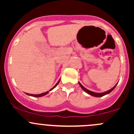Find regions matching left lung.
<instances>
[{"instance_id": "left-lung-1", "label": "left lung", "mask_w": 134, "mask_h": 134, "mask_svg": "<svg viewBox=\"0 0 134 134\" xmlns=\"http://www.w3.org/2000/svg\"><path fill=\"white\" fill-rule=\"evenodd\" d=\"M79 84L80 86L81 87V88H82V90L86 92V93H87V94H90L91 96H94V97H101V96H104V95H106V94H109L110 93H111V92L112 91H113V90H114V89L115 88V87H116V86L117 85L118 83H116V85H115V86L113 87H112V88L111 89V90H110L107 91H106V92H104V93H94V92L88 90H87L86 88H85V87H84V86H83L82 85V84H81V83H80L79 82Z\"/></svg>"}]
</instances>
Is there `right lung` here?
I'll return each mask as SVG.
<instances>
[{
  "instance_id": "add662e5",
  "label": "right lung",
  "mask_w": 134,
  "mask_h": 134,
  "mask_svg": "<svg viewBox=\"0 0 134 134\" xmlns=\"http://www.w3.org/2000/svg\"><path fill=\"white\" fill-rule=\"evenodd\" d=\"M60 81V79L58 80V81L57 82V84H55V85L54 86H53V87H52V88L51 89V90H50V91H52V90H53V89H54L55 87H56L58 85V83H59ZM48 93H49V91H47V92H45V93H43L40 94H29V93H26V94H27V95H29V96H33V97H41V96H44V95L47 94Z\"/></svg>"
}]
</instances>
